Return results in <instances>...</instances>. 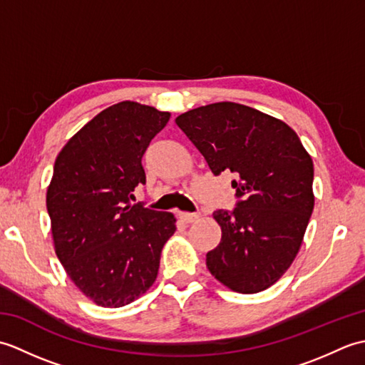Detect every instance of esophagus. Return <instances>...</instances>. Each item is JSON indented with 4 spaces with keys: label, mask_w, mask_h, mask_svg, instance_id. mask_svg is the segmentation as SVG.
Listing matches in <instances>:
<instances>
[{
    "label": "esophagus",
    "mask_w": 365,
    "mask_h": 365,
    "mask_svg": "<svg viewBox=\"0 0 365 365\" xmlns=\"http://www.w3.org/2000/svg\"><path fill=\"white\" fill-rule=\"evenodd\" d=\"M178 218H180L183 222H195L199 220V213H178Z\"/></svg>",
    "instance_id": "esophagus-1"
}]
</instances>
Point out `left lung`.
<instances>
[{
  "instance_id": "8db88e82",
  "label": "left lung",
  "mask_w": 365,
  "mask_h": 365,
  "mask_svg": "<svg viewBox=\"0 0 365 365\" xmlns=\"http://www.w3.org/2000/svg\"><path fill=\"white\" fill-rule=\"evenodd\" d=\"M175 123L215 175H235V208L213 213L222 235L207 252L208 269L238 293L268 289L297 257L311 220V155L285 122L240 103L200 106Z\"/></svg>"
}]
</instances>
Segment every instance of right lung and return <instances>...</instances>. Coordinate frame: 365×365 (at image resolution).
Returning <instances> with one entry per match:
<instances>
[{
  "label": "right lung",
  "mask_w": 365,
  "mask_h": 365,
  "mask_svg": "<svg viewBox=\"0 0 365 365\" xmlns=\"http://www.w3.org/2000/svg\"><path fill=\"white\" fill-rule=\"evenodd\" d=\"M169 113L136 102L106 108L68 139L54 161L46 210L58 259L73 284L103 307H122L155 282L175 232L169 212L131 204L145 183L143 155Z\"/></svg>",
  "instance_id": "right-lung-1"
}]
</instances>
